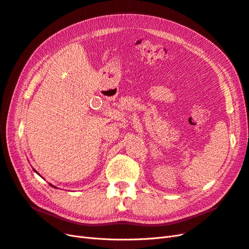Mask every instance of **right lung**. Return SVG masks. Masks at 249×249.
<instances>
[{"instance_id": "obj_1", "label": "right lung", "mask_w": 249, "mask_h": 249, "mask_svg": "<svg viewBox=\"0 0 249 249\" xmlns=\"http://www.w3.org/2000/svg\"><path fill=\"white\" fill-rule=\"evenodd\" d=\"M34 171H35V170H34ZM50 185H51V184H50ZM51 186H52V187H54V188H55V186H53V185H51Z\"/></svg>"}]
</instances>
